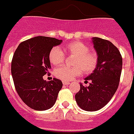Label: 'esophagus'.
Listing matches in <instances>:
<instances>
[{
    "label": "esophagus",
    "mask_w": 134,
    "mask_h": 134,
    "mask_svg": "<svg viewBox=\"0 0 134 134\" xmlns=\"http://www.w3.org/2000/svg\"><path fill=\"white\" fill-rule=\"evenodd\" d=\"M63 85H68V84H70V82L63 81Z\"/></svg>",
    "instance_id": "obj_1"
}]
</instances>
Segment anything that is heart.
I'll use <instances>...</instances> for the list:
<instances>
[{"instance_id":"1","label":"heart","mask_w":134,"mask_h":134,"mask_svg":"<svg viewBox=\"0 0 134 134\" xmlns=\"http://www.w3.org/2000/svg\"><path fill=\"white\" fill-rule=\"evenodd\" d=\"M65 54L75 57L72 62V65L74 66L62 65L54 71V74L57 78L65 81L73 80L82 71L85 74L92 73L98 64L97 53L90 50L87 44L79 41H74L65 44L63 50L59 47H53L49 53V60L53 65H60L65 60Z\"/></svg>"}]
</instances>
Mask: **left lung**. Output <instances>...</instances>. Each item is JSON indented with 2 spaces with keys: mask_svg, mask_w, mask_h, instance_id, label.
<instances>
[{
  "mask_svg": "<svg viewBox=\"0 0 134 134\" xmlns=\"http://www.w3.org/2000/svg\"><path fill=\"white\" fill-rule=\"evenodd\" d=\"M94 47L98 55V64L85 79L88 87L80 84L75 95L78 105L86 111H97L108 104L117 90L122 71L123 60L120 51L111 42L93 37Z\"/></svg>",
  "mask_w": 134,
  "mask_h": 134,
  "instance_id": "8db88e82",
  "label": "left lung"
}]
</instances>
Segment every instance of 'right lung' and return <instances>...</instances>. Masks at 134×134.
<instances>
[{
    "label": "right lung",
    "mask_w": 134,
    "mask_h": 134,
    "mask_svg": "<svg viewBox=\"0 0 134 134\" xmlns=\"http://www.w3.org/2000/svg\"><path fill=\"white\" fill-rule=\"evenodd\" d=\"M61 40L39 36L21 42L11 61V74L16 92L25 104L35 110H45L56 102L62 81L54 78L44 81L51 69L49 53Z\"/></svg>",
    "instance_id": "add662e5"
}]
</instances>
